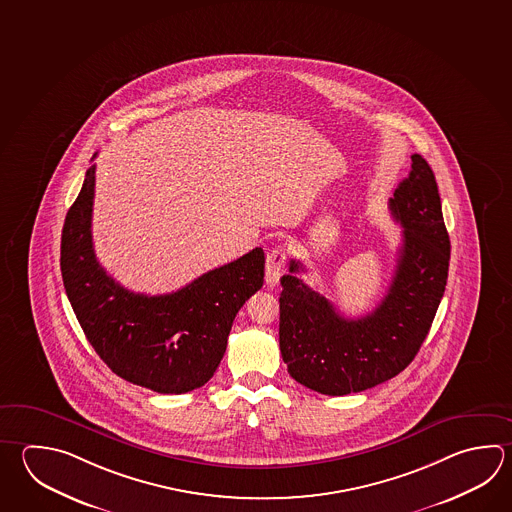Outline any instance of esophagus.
Listing matches in <instances>:
<instances>
[{
	"label": "esophagus",
	"instance_id": "esophagus-1",
	"mask_svg": "<svg viewBox=\"0 0 512 512\" xmlns=\"http://www.w3.org/2000/svg\"><path fill=\"white\" fill-rule=\"evenodd\" d=\"M286 268V251L282 246H275L266 257V284L275 286Z\"/></svg>",
	"mask_w": 512,
	"mask_h": 512
}]
</instances>
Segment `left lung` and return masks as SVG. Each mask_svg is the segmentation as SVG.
<instances>
[{
	"instance_id": "left-lung-1",
	"label": "left lung",
	"mask_w": 512,
	"mask_h": 512,
	"mask_svg": "<svg viewBox=\"0 0 512 512\" xmlns=\"http://www.w3.org/2000/svg\"><path fill=\"white\" fill-rule=\"evenodd\" d=\"M411 172L389 199L402 230L395 275L386 297L360 319H346L319 291L300 279L291 259L282 275L280 355L302 386L329 396L378 386L413 362L444 297L451 259L433 170L411 155Z\"/></svg>"
}]
</instances>
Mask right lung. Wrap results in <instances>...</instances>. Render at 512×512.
Returning a JSON list of instances; mask_svg holds the SVG:
<instances>
[{
  "mask_svg": "<svg viewBox=\"0 0 512 512\" xmlns=\"http://www.w3.org/2000/svg\"><path fill=\"white\" fill-rule=\"evenodd\" d=\"M94 186L96 164H90L61 235V275L79 326L126 382L163 395L204 386L221 364L235 315L262 288L264 251L255 248L174 293L126 290L94 253Z\"/></svg>",
  "mask_w": 512,
  "mask_h": 512,
  "instance_id": "right-lung-1",
  "label": "right lung"
}]
</instances>
